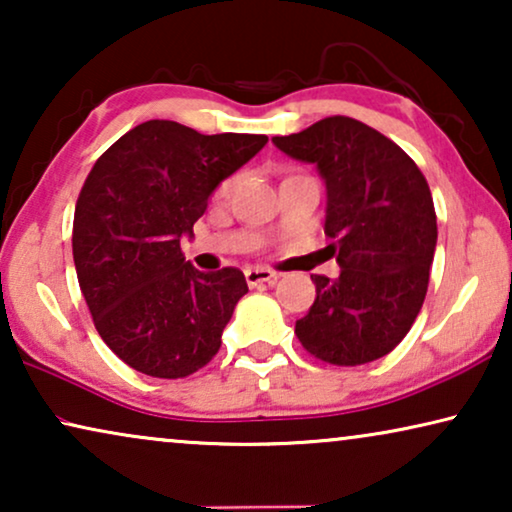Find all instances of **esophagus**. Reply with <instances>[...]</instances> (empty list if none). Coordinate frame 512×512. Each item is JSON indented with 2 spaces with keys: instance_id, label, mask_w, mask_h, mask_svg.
<instances>
[{
  "instance_id": "1",
  "label": "esophagus",
  "mask_w": 512,
  "mask_h": 512,
  "mask_svg": "<svg viewBox=\"0 0 512 512\" xmlns=\"http://www.w3.org/2000/svg\"><path fill=\"white\" fill-rule=\"evenodd\" d=\"M244 279H247L249 286L272 284V282H277V272H272L268 268H247L244 270Z\"/></svg>"
}]
</instances>
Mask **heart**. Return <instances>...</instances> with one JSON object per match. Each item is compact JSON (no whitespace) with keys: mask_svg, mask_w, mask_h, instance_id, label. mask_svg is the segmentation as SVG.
I'll return each mask as SVG.
<instances>
[{"mask_svg":"<svg viewBox=\"0 0 512 512\" xmlns=\"http://www.w3.org/2000/svg\"><path fill=\"white\" fill-rule=\"evenodd\" d=\"M230 186H233V181H226V184H223V186L219 188V195H228V191H230Z\"/></svg>","mask_w":512,"mask_h":512,"instance_id":"heart-1","label":"heart"}]
</instances>
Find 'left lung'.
Returning a JSON list of instances; mask_svg holds the SVG:
<instances>
[{"instance_id": "8db88e82", "label": "left lung", "mask_w": 512, "mask_h": 512, "mask_svg": "<svg viewBox=\"0 0 512 512\" xmlns=\"http://www.w3.org/2000/svg\"><path fill=\"white\" fill-rule=\"evenodd\" d=\"M286 156L317 165L326 184L324 233L340 275H312L317 298L296 335L317 359L361 366L387 356L422 310L438 226L424 174L370 125L328 116L272 137Z\"/></svg>"}]
</instances>
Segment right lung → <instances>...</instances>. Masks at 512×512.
<instances>
[{"label":"right lung","instance_id":"add662e5","mask_svg":"<svg viewBox=\"0 0 512 512\" xmlns=\"http://www.w3.org/2000/svg\"><path fill=\"white\" fill-rule=\"evenodd\" d=\"M265 144L146 121L97 158L74 209V265L97 333L130 368L177 380L219 352L247 279L237 268L195 270L181 237H193L209 195Z\"/></svg>","mask_w":512,"mask_h":512}]
</instances>
